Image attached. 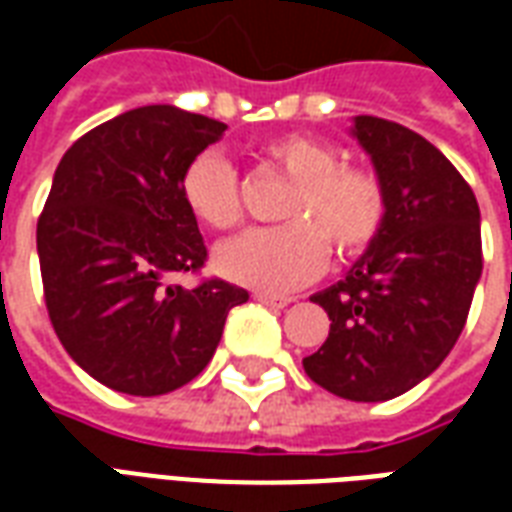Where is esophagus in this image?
<instances>
[{
	"label": "esophagus",
	"mask_w": 512,
	"mask_h": 512,
	"mask_svg": "<svg viewBox=\"0 0 512 512\" xmlns=\"http://www.w3.org/2000/svg\"><path fill=\"white\" fill-rule=\"evenodd\" d=\"M255 299L260 301V304H266V307H274V310H282V307H288L290 296H277V293H263V290H257Z\"/></svg>",
	"instance_id": "esophagus-1"
}]
</instances>
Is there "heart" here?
Listing matches in <instances>:
<instances>
[{"label":"heart","mask_w":512,"mask_h":512,"mask_svg":"<svg viewBox=\"0 0 512 512\" xmlns=\"http://www.w3.org/2000/svg\"><path fill=\"white\" fill-rule=\"evenodd\" d=\"M263 156L293 180L279 211L288 222L227 241L216 252L224 277L263 293H288L321 274L329 246L340 257H354L376 241L386 191L373 169L340 164L337 147L304 134L271 139ZM180 197L211 230H233L244 219L238 175L216 153L191 158L180 175Z\"/></svg>","instance_id":"heart-1"}]
</instances>
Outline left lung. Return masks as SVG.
Segmentation results:
<instances>
[{
	"label": "left lung",
	"instance_id": "obj_1",
	"mask_svg": "<svg viewBox=\"0 0 512 512\" xmlns=\"http://www.w3.org/2000/svg\"><path fill=\"white\" fill-rule=\"evenodd\" d=\"M351 136L384 183L386 219L345 279L310 299L332 326L304 373L337 397L381 403L428 378L461 337L483 274L480 208L411 128L359 115Z\"/></svg>",
	"mask_w": 512,
	"mask_h": 512
}]
</instances>
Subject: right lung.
I'll return each instance as SVG.
<instances>
[{
    "instance_id": "add662e5",
    "label": "right lung",
    "mask_w": 512,
    "mask_h": 512,
    "mask_svg": "<svg viewBox=\"0 0 512 512\" xmlns=\"http://www.w3.org/2000/svg\"><path fill=\"white\" fill-rule=\"evenodd\" d=\"M224 123L178 106L106 120L62 156L38 219L43 296L54 332L84 373L153 397L211 362L227 312L249 293L224 279L169 285L208 257L180 175Z\"/></svg>"
}]
</instances>
